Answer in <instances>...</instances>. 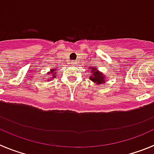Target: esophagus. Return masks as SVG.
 Instances as JSON below:
<instances>
[{"label":"esophagus","mask_w":154,"mask_h":154,"mask_svg":"<svg viewBox=\"0 0 154 154\" xmlns=\"http://www.w3.org/2000/svg\"><path fill=\"white\" fill-rule=\"evenodd\" d=\"M72 63H73L74 65H76V64H75L76 61H75V60H72Z\"/></svg>","instance_id":"1"}]
</instances>
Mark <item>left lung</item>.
Masks as SVG:
<instances>
[{
    "mask_svg": "<svg viewBox=\"0 0 154 154\" xmlns=\"http://www.w3.org/2000/svg\"><path fill=\"white\" fill-rule=\"evenodd\" d=\"M91 69H92V71H95V70H96L95 68H91ZM92 71H91V72H92ZM90 79L92 80L93 82H96V83H98V84L102 83V82H105L103 75L101 74V72H98V71H97V72H93V75L91 76Z\"/></svg>",
    "mask_w": 154,
    "mask_h": 154,
    "instance_id": "1",
    "label": "left lung"
}]
</instances>
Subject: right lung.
<instances>
[{"label": "right lung", "instance_id": "add662e5", "mask_svg": "<svg viewBox=\"0 0 154 154\" xmlns=\"http://www.w3.org/2000/svg\"><path fill=\"white\" fill-rule=\"evenodd\" d=\"M56 69H53V70H51V72H49V73H48V74H53V72H54V71H55ZM53 74H54V73H53ZM51 76H53V77H56L55 75H51ZM48 77H49V76H48Z\"/></svg>", "mask_w": 154, "mask_h": 154}]
</instances>
